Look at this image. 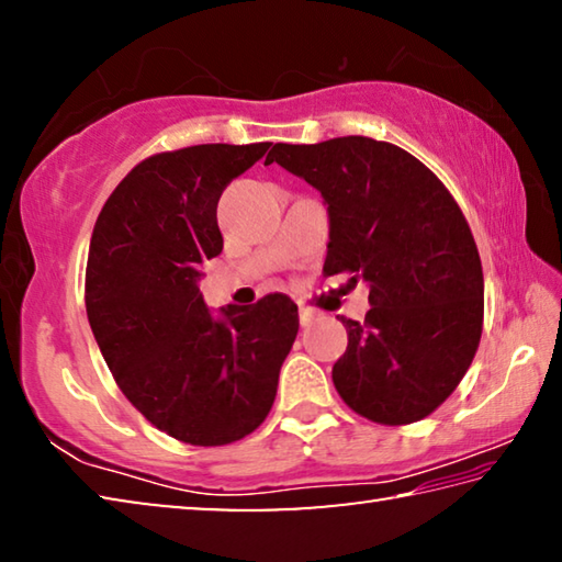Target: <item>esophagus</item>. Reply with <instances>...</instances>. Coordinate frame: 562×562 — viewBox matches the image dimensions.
Masks as SVG:
<instances>
[{
	"label": "esophagus",
	"mask_w": 562,
	"mask_h": 562,
	"mask_svg": "<svg viewBox=\"0 0 562 562\" xmlns=\"http://www.w3.org/2000/svg\"><path fill=\"white\" fill-rule=\"evenodd\" d=\"M312 322H315V312L307 310V307H300V325L302 327H310Z\"/></svg>",
	"instance_id": "34e87169"
}]
</instances>
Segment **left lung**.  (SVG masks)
<instances>
[{
    "label": "left lung",
    "instance_id": "1",
    "mask_svg": "<svg viewBox=\"0 0 562 562\" xmlns=\"http://www.w3.org/2000/svg\"><path fill=\"white\" fill-rule=\"evenodd\" d=\"M265 164L325 198L327 278L369 284L364 322L341 317L339 396L369 422H422L469 372L483 329L481 258L459 203L422 160L367 136L274 144Z\"/></svg>",
    "mask_w": 562,
    "mask_h": 562
}]
</instances>
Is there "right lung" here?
Wrapping results in <instances>:
<instances>
[{
	"mask_svg": "<svg viewBox=\"0 0 562 562\" xmlns=\"http://www.w3.org/2000/svg\"><path fill=\"white\" fill-rule=\"evenodd\" d=\"M272 144H203L131 170L93 225L87 315L113 379L150 424L190 446L245 439L270 414L297 304L265 294L213 319L203 262L221 255L217 201Z\"/></svg>",
	"mask_w": 562,
	"mask_h": 562,
	"instance_id": "1",
	"label": "right lung"
}]
</instances>
